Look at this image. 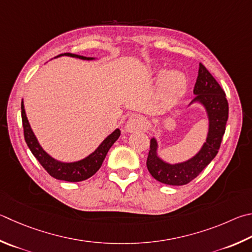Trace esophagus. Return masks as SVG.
<instances>
[{"label":"esophagus","instance_id":"obj_1","mask_svg":"<svg viewBox=\"0 0 252 252\" xmlns=\"http://www.w3.org/2000/svg\"><path fill=\"white\" fill-rule=\"evenodd\" d=\"M125 129L126 132H134V131H146L149 129V123L146 119L140 116H132L126 121Z\"/></svg>","mask_w":252,"mask_h":252}]
</instances>
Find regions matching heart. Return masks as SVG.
Returning a JSON list of instances; mask_svg holds the SVG:
<instances>
[{
    "instance_id": "b5f03b06",
    "label": "heart",
    "mask_w": 252,
    "mask_h": 252,
    "mask_svg": "<svg viewBox=\"0 0 252 252\" xmlns=\"http://www.w3.org/2000/svg\"><path fill=\"white\" fill-rule=\"evenodd\" d=\"M186 78L180 71H168L163 76L161 81V91L164 97L174 99L186 89Z\"/></svg>"
}]
</instances>
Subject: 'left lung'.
<instances>
[{"label": "left lung", "mask_w": 252, "mask_h": 252, "mask_svg": "<svg viewBox=\"0 0 252 252\" xmlns=\"http://www.w3.org/2000/svg\"><path fill=\"white\" fill-rule=\"evenodd\" d=\"M194 94L195 98L191 100L189 106L198 102L205 108L209 123L207 138L198 153L185 162L176 164L163 161L158 154V146L157 139H151L146 166L151 175L163 184L174 186L189 184L213 161L220 148L229 108L225 91L203 63H199Z\"/></svg>", "instance_id": "obj_1"}]
</instances>
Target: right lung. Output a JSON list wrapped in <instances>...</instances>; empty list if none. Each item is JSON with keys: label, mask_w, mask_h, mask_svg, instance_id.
Listing matches in <instances>:
<instances>
[{"label": "right lung", "mask_w": 252, "mask_h": 252, "mask_svg": "<svg viewBox=\"0 0 252 252\" xmlns=\"http://www.w3.org/2000/svg\"><path fill=\"white\" fill-rule=\"evenodd\" d=\"M61 56H69V57H76L79 59H84V61H94V57H85L80 56V55L70 54V53H63L58 55L56 57ZM22 109V121H23V127H24V138L27 146H29L31 152L33 153L34 157L37 158V161L40 163L45 170L47 171L50 176H53L56 180L66 181V182H81L85 181L95 174L100 167L102 165L103 159L106 158V155L108 151L110 150L119 136H120L121 131L119 129L114 130L111 134H109L106 139H104L101 144H100L97 149H95L93 153L89 154L88 157L80 159V161L76 162H61L55 159L54 158L45 152L44 149L38 143L37 139L34 134L33 130L30 126V122L27 120L25 109H24V102L21 103Z\"/></svg>", "instance_id": "obj_1"}]
</instances>
